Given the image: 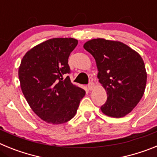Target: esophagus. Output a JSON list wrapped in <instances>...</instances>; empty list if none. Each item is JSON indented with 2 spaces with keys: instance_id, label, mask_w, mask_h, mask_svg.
Segmentation results:
<instances>
[{
  "instance_id": "obj_1",
  "label": "esophagus",
  "mask_w": 157,
  "mask_h": 157,
  "mask_svg": "<svg viewBox=\"0 0 157 157\" xmlns=\"http://www.w3.org/2000/svg\"><path fill=\"white\" fill-rule=\"evenodd\" d=\"M94 83L93 82H90V84L88 85L89 90H94Z\"/></svg>"
}]
</instances>
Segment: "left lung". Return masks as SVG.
<instances>
[{"mask_svg":"<svg viewBox=\"0 0 157 157\" xmlns=\"http://www.w3.org/2000/svg\"><path fill=\"white\" fill-rule=\"evenodd\" d=\"M83 47L95 59L98 78L107 92L102 112L114 118L125 116L145 92L147 74L142 58L120 41L97 38L86 41Z\"/></svg>","mask_w":157,"mask_h":157,"instance_id":"left-lung-1","label":"left lung"}]
</instances>
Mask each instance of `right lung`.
Here are the masks:
<instances>
[{
    "label": "right lung",
    "instance_id": "1",
    "mask_svg": "<svg viewBox=\"0 0 157 157\" xmlns=\"http://www.w3.org/2000/svg\"><path fill=\"white\" fill-rule=\"evenodd\" d=\"M78 45L71 37L52 38L36 45L23 57L20 86L27 103L41 120L52 124L69 121L86 91L71 82L68 57Z\"/></svg>",
    "mask_w": 157,
    "mask_h": 157
}]
</instances>
